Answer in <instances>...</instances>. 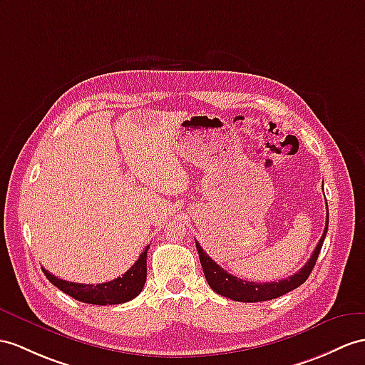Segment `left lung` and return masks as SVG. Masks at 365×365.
<instances>
[{
	"instance_id": "8db88e82",
	"label": "left lung",
	"mask_w": 365,
	"mask_h": 365,
	"mask_svg": "<svg viewBox=\"0 0 365 365\" xmlns=\"http://www.w3.org/2000/svg\"><path fill=\"white\" fill-rule=\"evenodd\" d=\"M328 212V207H327ZM328 230V215H327V225L324 229V234L319 240L316 250L311 254V259L305 263L304 268L299 272H296L291 277L279 282H268V283H257V282H247L243 279L234 277L232 274L225 271L218 263L213 262L210 257L202 251V247L197 242V251L200 255V262L204 271V277H206L209 287L217 292V294L232 299L237 302H263V300H271L275 297H280L287 292L296 289L304 283L308 275L313 271L316 260L319 257V252L322 250L324 240Z\"/></svg>"
}]
</instances>
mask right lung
Here are the masks:
<instances>
[{
  "instance_id": "right-lung-1",
  "label": "right lung",
  "mask_w": 365,
  "mask_h": 365,
  "mask_svg": "<svg viewBox=\"0 0 365 365\" xmlns=\"http://www.w3.org/2000/svg\"><path fill=\"white\" fill-rule=\"evenodd\" d=\"M148 247L150 246L145 247L144 252L139 255L136 263L133 264L122 277H118L111 282L99 283V285H85V283L66 282L56 277V275H52L44 268L41 269L52 285L66 292L68 296L76 300L93 305H118L135 299L142 291V288H144L147 280Z\"/></svg>"
}]
</instances>
